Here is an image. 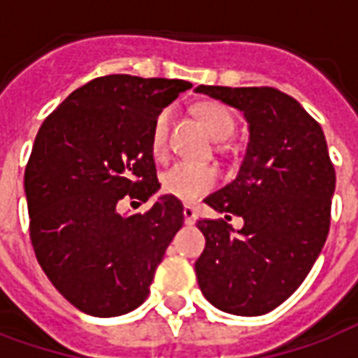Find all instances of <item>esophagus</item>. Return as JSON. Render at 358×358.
I'll use <instances>...</instances> for the list:
<instances>
[{"instance_id": "1", "label": "esophagus", "mask_w": 358, "mask_h": 358, "mask_svg": "<svg viewBox=\"0 0 358 358\" xmlns=\"http://www.w3.org/2000/svg\"><path fill=\"white\" fill-rule=\"evenodd\" d=\"M195 220H197V215H195V210L189 207V205H186L184 207V222L186 224H194Z\"/></svg>"}]
</instances>
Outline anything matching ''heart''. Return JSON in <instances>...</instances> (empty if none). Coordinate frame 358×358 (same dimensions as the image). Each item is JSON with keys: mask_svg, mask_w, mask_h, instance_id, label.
Instances as JSON below:
<instances>
[{"mask_svg": "<svg viewBox=\"0 0 358 358\" xmlns=\"http://www.w3.org/2000/svg\"><path fill=\"white\" fill-rule=\"evenodd\" d=\"M197 117L205 126V130L215 140H226L234 132V115L220 103H201L197 109ZM166 126H169V113L163 110L155 118L153 132H151V149L155 155H161L166 141ZM217 184V172L205 164L176 163L163 174L164 194L176 197L180 201H194L203 194L210 192Z\"/></svg>", "mask_w": 358, "mask_h": 358, "instance_id": "b5f03b06", "label": "heart"}]
</instances>
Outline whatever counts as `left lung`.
<instances>
[{
  "label": "left lung",
  "mask_w": 358,
  "mask_h": 358,
  "mask_svg": "<svg viewBox=\"0 0 358 358\" xmlns=\"http://www.w3.org/2000/svg\"><path fill=\"white\" fill-rule=\"evenodd\" d=\"M248 120L238 176L205 197L217 213L243 218L199 220L205 249L195 274L205 299L238 316L266 315L307 278L330 230L336 172L320 124L274 88L197 86Z\"/></svg>",
  "instance_id": "left-lung-1"
}]
</instances>
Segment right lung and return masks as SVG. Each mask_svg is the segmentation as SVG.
<instances>
[{"instance_id": "right-lung-1", "label": "right lung", "mask_w": 358, "mask_h": 358, "mask_svg": "<svg viewBox=\"0 0 358 358\" xmlns=\"http://www.w3.org/2000/svg\"><path fill=\"white\" fill-rule=\"evenodd\" d=\"M187 88L186 80L101 76L74 90L36 136L24 171L30 240L51 284L86 315L140 307L184 224L172 195L143 215H118L117 205L159 192L153 124Z\"/></svg>"}]
</instances>
